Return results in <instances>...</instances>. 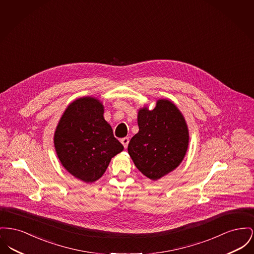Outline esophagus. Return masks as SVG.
Segmentation results:
<instances>
[{
    "instance_id": "1",
    "label": "esophagus",
    "mask_w": 254,
    "mask_h": 254,
    "mask_svg": "<svg viewBox=\"0 0 254 254\" xmlns=\"http://www.w3.org/2000/svg\"><path fill=\"white\" fill-rule=\"evenodd\" d=\"M128 142H129V139H128V137H125V138H122V139H121V143L123 144V146H124L126 149L127 148Z\"/></svg>"
}]
</instances>
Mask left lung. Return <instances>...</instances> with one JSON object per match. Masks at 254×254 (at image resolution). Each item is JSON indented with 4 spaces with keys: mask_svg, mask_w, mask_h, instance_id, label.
I'll return each instance as SVG.
<instances>
[{
    "mask_svg": "<svg viewBox=\"0 0 254 254\" xmlns=\"http://www.w3.org/2000/svg\"><path fill=\"white\" fill-rule=\"evenodd\" d=\"M138 133L127 150L136 168L148 179H161L182 162L189 145V130L179 108L169 100L156 102L152 110L138 111Z\"/></svg>",
    "mask_w": 254,
    "mask_h": 254,
    "instance_id": "obj_1",
    "label": "left lung"
}]
</instances>
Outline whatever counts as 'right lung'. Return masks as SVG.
I'll return each mask as SVG.
<instances>
[{"label":"right lung","mask_w":254,"mask_h":254,"mask_svg":"<svg viewBox=\"0 0 254 254\" xmlns=\"http://www.w3.org/2000/svg\"><path fill=\"white\" fill-rule=\"evenodd\" d=\"M54 143L62 166L86 183L102 178L111 158L124 149L104 118V105L92 97L79 98L68 105Z\"/></svg>","instance_id":"obj_1"}]
</instances>
